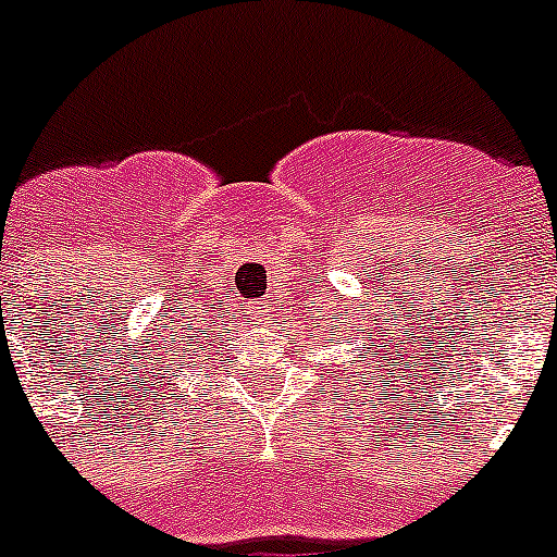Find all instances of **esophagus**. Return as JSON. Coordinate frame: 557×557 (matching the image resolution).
Here are the masks:
<instances>
[{
    "mask_svg": "<svg viewBox=\"0 0 557 557\" xmlns=\"http://www.w3.org/2000/svg\"><path fill=\"white\" fill-rule=\"evenodd\" d=\"M249 313H252L258 321H263V324H272L274 302H272V299H263V302H252V305H249Z\"/></svg>",
    "mask_w": 557,
    "mask_h": 557,
    "instance_id": "obj_1",
    "label": "esophagus"
}]
</instances>
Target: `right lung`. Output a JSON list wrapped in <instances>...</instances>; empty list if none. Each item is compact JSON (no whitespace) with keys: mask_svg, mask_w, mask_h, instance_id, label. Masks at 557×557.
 <instances>
[{"mask_svg":"<svg viewBox=\"0 0 557 557\" xmlns=\"http://www.w3.org/2000/svg\"><path fill=\"white\" fill-rule=\"evenodd\" d=\"M208 337V335H206ZM211 343H214V341H211V337H208V346H211ZM202 351H206V346H202Z\"/></svg>","mask_w":557,"mask_h":557,"instance_id":"add662e5","label":"right lung"}]
</instances>
